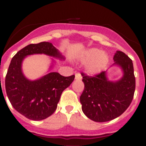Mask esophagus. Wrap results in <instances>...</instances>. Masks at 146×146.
<instances>
[{
    "instance_id": "1",
    "label": "esophagus",
    "mask_w": 146,
    "mask_h": 146,
    "mask_svg": "<svg viewBox=\"0 0 146 146\" xmlns=\"http://www.w3.org/2000/svg\"><path fill=\"white\" fill-rule=\"evenodd\" d=\"M75 80H82V76L80 73H76L75 74Z\"/></svg>"
}]
</instances>
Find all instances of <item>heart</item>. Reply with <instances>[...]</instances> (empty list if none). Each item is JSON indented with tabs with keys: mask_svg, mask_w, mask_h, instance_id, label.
<instances>
[{
	"mask_svg": "<svg viewBox=\"0 0 146 146\" xmlns=\"http://www.w3.org/2000/svg\"><path fill=\"white\" fill-rule=\"evenodd\" d=\"M80 59L82 62L87 63L86 70L91 75L101 72L106 67L109 61L108 55L97 48H91L86 50L80 55Z\"/></svg>",
	"mask_w": 146,
	"mask_h": 146,
	"instance_id": "b5f03b06",
	"label": "heart"
}]
</instances>
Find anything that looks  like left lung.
<instances>
[{"label": "left lung", "mask_w": 146, "mask_h": 146, "mask_svg": "<svg viewBox=\"0 0 146 146\" xmlns=\"http://www.w3.org/2000/svg\"><path fill=\"white\" fill-rule=\"evenodd\" d=\"M113 66L120 67L123 76L116 81L109 80L107 72L95 77L82 73L85 88L80 97L82 110L96 122H106L120 116L131 104L135 91L132 60L121 51L115 53Z\"/></svg>", "instance_id": "left-lung-1"}]
</instances>
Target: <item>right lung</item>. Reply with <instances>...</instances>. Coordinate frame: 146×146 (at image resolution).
<instances>
[{
	"label": "right lung",
	"mask_w": 146,
	"mask_h": 146,
	"mask_svg": "<svg viewBox=\"0 0 146 146\" xmlns=\"http://www.w3.org/2000/svg\"><path fill=\"white\" fill-rule=\"evenodd\" d=\"M35 54H44L60 60L65 59L50 42L28 45L11 59L5 86L8 98L18 113L29 119L41 121L55 111L62 92L73 82L74 75L64 77L58 72H48L35 80L28 79L23 72V62L27 56ZM55 63L52 59L50 70Z\"/></svg>",
	"instance_id": "1"
}]
</instances>
